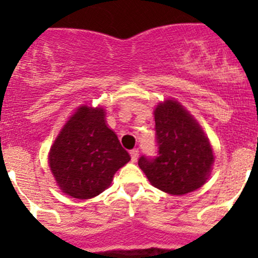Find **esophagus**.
I'll return each instance as SVG.
<instances>
[{
    "label": "esophagus",
    "mask_w": 258,
    "mask_h": 258,
    "mask_svg": "<svg viewBox=\"0 0 258 258\" xmlns=\"http://www.w3.org/2000/svg\"><path fill=\"white\" fill-rule=\"evenodd\" d=\"M130 155H131V160L134 161V162H136L137 158H139V150H137V148H134V150L130 151Z\"/></svg>",
    "instance_id": "1"
}]
</instances>
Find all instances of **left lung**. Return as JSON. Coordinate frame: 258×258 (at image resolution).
Masks as SVG:
<instances>
[{
    "mask_svg": "<svg viewBox=\"0 0 258 258\" xmlns=\"http://www.w3.org/2000/svg\"><path fill=\"white\" fill-rule=\"evenodd\" d=\"M155 157L141 156L139 166L156 188L170 195H186L209 178L213 152L196 119L181 103L166 100L155 110Z\"/></svg>",
    "mask_w": 258,
    "mask_h": 258,
    "instance_id": "obj_1",
    "label": "left lung"
}]
</instances>
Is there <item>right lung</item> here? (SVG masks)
I'll return each instance as SVG.
<instances>
[{
    "instance_id": "1",
    "label": "right lung",
    "mask_w": 258,
    "mask_h": 258,
    "mask_svg": "<svg viewBox=\"0 0 258 258\" xmlns=\"http://www.w3.org/2000/svg\"><path fill=\"white\" fill-rule=\"evenodd\" d=\"M131 160L106 124L102 107L81 106L54 140L48 163L62 192L87 200L105 191L113 175Z\"/></svg>"
}]
</instances>
